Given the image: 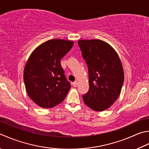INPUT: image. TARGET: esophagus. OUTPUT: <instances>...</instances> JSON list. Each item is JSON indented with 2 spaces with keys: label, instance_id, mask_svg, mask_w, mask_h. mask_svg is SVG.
<instances>
[{
  "label": "esophagus",
  "instance_id": "34e87169",
  "mask_svg": "<svg viewBox=\"0 0 149 149\" xmlns=\"http://www.w3.org/2000/svg\"><path fill=\"white\" fill-rule=\"evenodd\" d=\"M72 84H73V86H74V87H76L77 86V81H75V82H74V83H72Z\"/></svg>",
  "mask_w": 149,
  "mask_h": 149
}]
</instances>
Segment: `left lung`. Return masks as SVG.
<instances>
[{
  "mask_svg": "<svg viewBox=\"0 0 149 149\" xmlns=\"http://www.w3.org/2000/svg\"><path fill=\"white\" fill-rule=\"evenodd\" d=\"M78 45L88 68L89 90L83 95L86 106L104 111L120 95L124 72L117 52L100 39L79 40Z\"/></svg>",
  "mask_w": 149,
  "mask_h": 149,
  "instance_id": "8db88e82",
  "label": "left lung"
}]
</instances>
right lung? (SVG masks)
Returning a JSON list of instances; mask_svg holds the SVG:
<instances>
[{"instance_id": "right-lung-1", "label": "right lung", "mask_w": 149, "mask_h": 149, "mask_svg": "<svg viewBox=\"0 0 149 149\" xmlns=\"http://www.w3.org/2000/svg\"><path fill=\"white\" fill-rule=\"evenodd\" d=\"M73 45L72 40L51 39L37 46L29 57L23 78L26 92L38 106L52 108L65 99L71 86L61 60Z\"/></svg>"}]
</instances>
